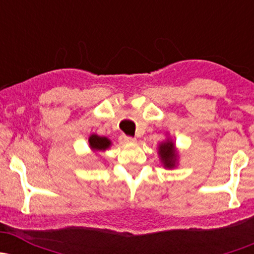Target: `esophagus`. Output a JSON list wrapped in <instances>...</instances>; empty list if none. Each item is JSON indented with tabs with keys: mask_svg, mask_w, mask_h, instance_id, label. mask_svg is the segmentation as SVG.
<instances>
[{
	"mask_svg": "<svg viewBox=\"0 0 254 254\" xmlns=\"http://www.w3.org/2000/svg\"><path fill=\"white\" fill-rule=\"evenodd\" d=\"M119 141H121L122 144H132V143H135L136 139L132 138V137H129V136H121Z\"/></svg>",
	"mask_w": 254,
	"mask_h": 254,
	"instance_id": "esophagus-1",
	"label": "esophagus"
}]
</instances>
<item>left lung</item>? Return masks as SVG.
Wrapping results in <instances>:
<instances>
[{
	"mask_svg": "<svg viewBox=\"0 0 254 254\" xmlns=\"http://www.w3.org/2000/svg\"><path fill=\"white\" fill-rule=\"evenodd\" d=\"M157 155H159L160 162L166 170H174L179 165V150L168 133L164 141L160 142L157 145Z\"/></svg>",
	"mask_w": 254,
	"mask_h": 254,
	"instance_id": "left-lung-1",
	"label": "left lung"
}]
</instances>
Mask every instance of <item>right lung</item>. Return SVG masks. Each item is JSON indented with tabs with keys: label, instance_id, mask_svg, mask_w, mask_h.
<instances>
[{
	"label": "right lung",
	"instance_id": "add662e5",
	"mask_svg": "<svg viewBox=\"0 0 254 254\" xmlns=\"http://www.w3.org/2000/svg\"><path fill=\"white\" fill-rule=\"evenodd\" d=\"M88 144L90 150L94 153H99V151H105L112 145V141L105 136H99L97 133H92L88 138Z\"/></svg>",
	"mask_w": 254,
	"mask_h": 254
}]
</instances>
